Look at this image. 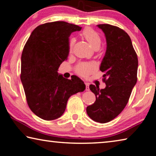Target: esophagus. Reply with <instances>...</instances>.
Here are the masks:
<instances>
[{
	"instance_id": "1",
	"label": "esophagus",
	"mask_w": 156,
	"mask_h": 156,
	"mask_svg": "<svg viewBox=\"0 0 156 156\" xmlns=\"http://www.w3.org/2000/svg\"><path fill=\"white\" fill-rule=\"evenodd\" d=\"M85 85H86V91H89V83H85Z\"/></svg>"
}]
</instances>
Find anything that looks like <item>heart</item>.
Returning a JSON list of instances; mask_svg holds the SVG:
<instances>
[{
	"instance_id": "1",
	"label": "heart",
	"mask_w": 156,
	"mask_h": 156,
	"mask_svg": "<svg viewBox=\"0 0 156 156\" xmlns=\"http://www.w3.org/2000/svg\"><path fill=\"white\" fill-rule=\"evenodd\" d=\"M82 35L88 41L90 45L95 49H98L102 43V38L100 34L91 27H86L82 31ZM73 39L71 41L70 50L73 44ZM96 67L92 62H80L76 66V72L83 77L87 76L96 70Z\"/></svg>"
}]
</instances>
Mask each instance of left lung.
Here are the masks:
<instances>
[{"label":"left lung","mask_w":156,"mask_h":156,"mask_svg":"<svg viewBox=\"0 0 156 156\" xmlns=\"http://www.w3.org/2000/svg\"><path fill=\"white\" fill-rule=\"evenodd\" d=\"M105 34L107 51L100 65L106 87L94 84L89 89L96 101L87 107V113L95 122L106 123L125 109L132 89L137 83L138 60L130 37L122 29L109 24L98 25Z\"/></svg>","instance_id":"left-lung-1"}]
</instances>
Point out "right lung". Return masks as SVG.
Segmentation results:
<instances>
[{"label":"right lung","mask_w":156,"mask_h":156,"mask_svg":"<svg viewBox=\"0 0 156 156\" xmlns=\"http://www.w3.org/2000/svg\"><path fill=\"white\" fill-rule=\"evenodd\" d=\"M81 29L64 21L44 23L34 29L25 44L20 80L29 107L41 119L60 118L69 98L85 89V84L77 76H72L69 80L58 73L69 53V37Z\"/></svg>","instance_id":"right-lung-1"}]
</instances>
